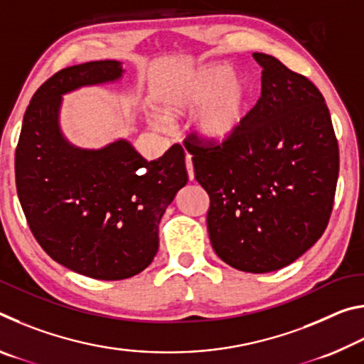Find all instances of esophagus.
<instances>
[{"label": "esophagus", "mask_w": 364, "mask_h": 364, "mask_svg": "<svg viewBox=\"0 0 364 364\" xmlns=\"http://www.w3.org/2000/svg\"><path fill=\"white\" fill-rule=\"evenodd\" d=\"M186 170H188L189 180L193 181L194 180V165H193V159H191V156H186Z\"/></svg>", "instance_id": "1"}]
</instances>
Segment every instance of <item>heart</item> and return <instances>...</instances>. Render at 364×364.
Returning <instances> with one entry per match:
<instances>
[{
  "instance_id": "heart-1",
  "label": "heart",
  "mask_w": 364,
  "mask_h": 364,
  "mask_svg": "<svg viewBox=\"0 0 364 364\" xmlns=\"http://www.w3.org/2000/svg\"><path fill=\"white\" fill-rule=\"evenodd\" d=\"M249 85L232 75L228 64H207L170 82L160 93V104L168 114H196V128L207 141L230 138L241 125L249 106Z\"/></svg>"
}]
</instances>
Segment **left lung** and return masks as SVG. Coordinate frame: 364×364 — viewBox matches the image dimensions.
<instances>
[{
  "label": "left lung",
  "mask_w": 364,
  "mask_h": 364,
  "mask_svg": "<svg viewBox=\"0 0 364 364\" xmlns=\"http://www.w3.org/2000/svg\"><path fill=\"white\" fill-rule=\"evenodd\" d=\"M262 65V96L230 138L189 133L194 176L210 197L212 247L247 273L284 268L323 236L338 176V144L324 97L273 56Z\"/></svg>",
  "instance_id": "1"
}]
</instances>
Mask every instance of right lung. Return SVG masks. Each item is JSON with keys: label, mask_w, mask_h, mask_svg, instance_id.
<instances>
[{"label": "right lung", "mask_w": 364, "mask_h": 364, "mask_svg": "<svg viewBox=\"0 0 364 364\" xmlns=\"http://www.w3.org/2000/svg\"><path fill=\"white\" fill-rule=\"evenodd\" d=\"M122 72L117 60H93L54 73L30 101L16 147L17 196L36 242L65 268L106 281L149 267L160 218L188 183L181 144L147 162L123 139L85 151L60 134L63 95Z\"/></svg>", "instance_id": "1"}]
</instances>
